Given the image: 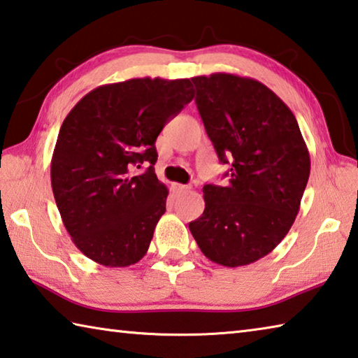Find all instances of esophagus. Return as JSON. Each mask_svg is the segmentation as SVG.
Returning <instances> with one entry per match:
<instances>
[{
  "instance_id": "obj_1",
  "label": "esophagus",
  "mask_w": 358,
  "mask_h": 358,
  "mask_svg": "<svg viewBox=\"0 0 358 358\" xmlns=\"http://www.w3.org/2000/svg\"><path fill=\"white\" fill-rule=\"evenodd\" d=\"M171 189H172V192L175 194V196H178V194H181V192H185V191H189L191 187H189V186H186V185L172 183V185H171Z\"/></svg>"
}]
</instances>
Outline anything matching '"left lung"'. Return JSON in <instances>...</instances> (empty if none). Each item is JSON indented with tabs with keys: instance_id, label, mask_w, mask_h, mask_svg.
<instances>
[{
	"instance_id": "1",
	"label": "left lung",
	"mask_w": 358,
	"mask_h": 358,
	"mask_svg": "<svg viewBox=\"0 0 358 358\" xmlns=\"http://www.w3.org/2000/svg\"><path fill=\"white\" fill-rule=\"evenodd\" d=\"M226 186L205 185V210L189 230L211 262L241 266L286 237L310 178V153L290 108L250 77L217 72L191 78Z\"/></svg>"
}]
</instances>
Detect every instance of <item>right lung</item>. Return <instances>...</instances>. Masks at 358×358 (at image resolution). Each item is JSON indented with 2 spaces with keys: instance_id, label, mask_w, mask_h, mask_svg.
Returning a JSON list of instances; mask_svg holds the SVG:
<instances>
[{
  "instance_id": "1",
  "label": "right lung",
  "mask_w": 358,
  "mask_h": 358,
  "mask_svg": "<svg viewBox=\"0 0 358 358\" xmlns=\"http://www.w3.org/2000/svg\"><path fill=\"white\" fill-rule=\"evenodd\" d=\"M192 98L189 78H131L94 88L64 118L52 189L66 230L88 259L128 266L147 254L169 194L155 173V142ZM143 164L145 172L136 174Z\"/></svg>"
}]
</instances>
